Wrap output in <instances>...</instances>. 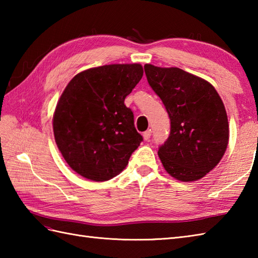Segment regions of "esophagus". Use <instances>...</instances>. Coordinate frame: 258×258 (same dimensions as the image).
<instances>
[{
	"label": "esophagus",
	"instance_id": "1",
	"mask_svg": "<svg viewBox=\"0 0 258 258\" xmlns=\"http://www.w3.org/2000/svg\"><path fill=\"white\" fill-rule=\"evenodd\" d=\"M151 135H152L151 130H150V131H146V132L143 133V139H144L145 141H149V140L151 139Z\"/></svg>",
	"mask_w": 258,
	"mask_h": 258
}]
</instances>
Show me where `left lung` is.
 Segmentation results:
<instances>
[{
  "label": "left lung",
  "instance_id": "1",
  "mask_svg": "<svg viewBox=\"0 0 258 258\" xmlns=\"http://www.w3.org/2000/svg\"><path fill=\"white\" fill-rule=\"evenodd\" d=\"M149 84L171 119V133L157 154L165 171L180 182L201 179L227 149L225 106L210 82L178 68L144 65Z\"/></svg>",
  "mask_w": 258,
  "mask_h": 258
}]
</instances>
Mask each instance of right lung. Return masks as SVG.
I'll return each instance as SVG.
<instances>
[{"instance_id": "obj_1", "label": "right lung", "mask_w": 258, "mask_h": 258, "mask_svg": "<svg viewBox=\"0 0 258 258\" xmlns=\"http://www.w3.org/2000/svg\"><path fill=\"white\" fill-rule=\"evenodd\" d=\"M143 76L141 64H109L76 74L53 115V132L74 172L94 182L116 176L143 138L124 104Z\"/></svg>"}]
</instances>
